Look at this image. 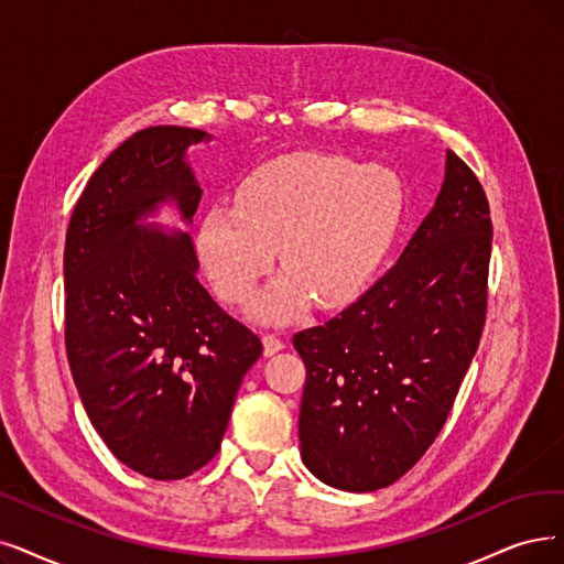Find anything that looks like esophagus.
Returning <instances> with one entry per match:
<instances>
[{"mask_svg":"<svg viewBox=\"0 0 564 564\" xmlns=\"http://www.w3.org/2000/svg\"><path fill=\"white\" fill-rule=\"evenodd\" d=\"M263 354L265 356H273V354H278L280 349H284V343L280 340V337L275 335V333H263Z\"/></svg>","mask_w":564,"mask_h":564,"instance_id":"obj_1","label":"esophagus"}]
</instances>
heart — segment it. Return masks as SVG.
<instances>
[{
  "mask_svg": "<svg viewBox=\"0 0 564 564\" xmlns=\"http://www.w3.org/2000/svg\"><path fill=\"white\" fill-rule=\"evenodd\" d=\"M400 208L387 169L337 152L284 154L242 180L234 206L204 215L198 254L217 294L238 305L254 296L278 250L286 270L254 312L286 322L312 299L322 307L351 301L384 257Z\"/></svg>",
  "mask_w": 564,
  "mask_h": 564,
  "instance_id": "b5f03b06",
  "label": "heart"
}]
</instances>
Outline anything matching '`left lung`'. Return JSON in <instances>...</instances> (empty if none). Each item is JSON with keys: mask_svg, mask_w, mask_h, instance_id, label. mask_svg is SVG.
I'll return each instance as SVG.
<instances>
[{"mask_svg": "<svg viewBox=\"0 0 564 564\" xmlns=\"http://www.w3.org/2000/svg\"><path fill=\"white\" fill-rule=\"evenodd\" d=\"M490 245L486 192L448 150L435 208L395 265L294 335L301 456L314 477L351 492L387 488L435 442L484 333Z\"/></svg>", "mask_w": 564, "mask_h": 564, "instance_id": "8db88e82", "label": "left lung"}]
</instances>
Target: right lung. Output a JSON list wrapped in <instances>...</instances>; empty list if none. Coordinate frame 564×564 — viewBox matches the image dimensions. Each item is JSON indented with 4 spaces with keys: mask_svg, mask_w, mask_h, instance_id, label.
Instances as JSON below:
<instances>
[{
    "mask_svg": "<svg viewBox=\"0 0 564 564\" xmlns=\"http://www.w3.org/2000/svg\"><path fill=\"white\" fill-rule=\"evenodd\" d=\"M189 127H148L112 150L72 213L64 242V343L83 408L127 467L175 481L208 465L229 425L259 337L194 278L189 234L141 229L173 198L192 221L204 189Z\"/></svg>",
    "mask_w": 564,
    "mask_h": 564,
    "instance_id": "obj_1",
    "label": "right lung"
}]
</instances>
